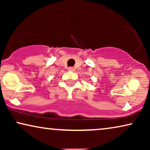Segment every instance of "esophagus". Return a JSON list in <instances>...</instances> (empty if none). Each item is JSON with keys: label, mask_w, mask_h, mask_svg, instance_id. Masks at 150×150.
I'll return each instance as SVG.
<instances>
[{"label": "esophagus", "mask_w": 150, "mask_h": 150, "mask_svg": "<svg viewBox=\"0 0 150 150\" xmlns=\"http://www.w3.org/2000/svg\"><path fill=\"white\" fill-rule=\"evenodd\" d=\"M69 71H74V67H69Z\"/></svg>", "instance_id": "obj_1"}]
</instances>
